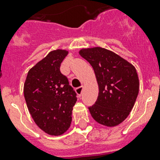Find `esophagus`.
I'll list each match as a JSON object with an SVG mask.
<instances>
[{
	"label": "esophagus",
	"instance_id": "obj_1",
	"mask_svg": "<svg viewBox=\"0 0 160 160\" xmlns=\"http://www.w3.org/2000/svg\"><path fill=\"white\" fill-rule=\"evenodd\" d=\"M83 89H84V87H83V86H80V87H78L75 89V92L77 93V95H79V96H80V95H81V94H82Z\"/></svg>",
	"mask_w": 160,
	"mask_h": 160
}]
</instances>
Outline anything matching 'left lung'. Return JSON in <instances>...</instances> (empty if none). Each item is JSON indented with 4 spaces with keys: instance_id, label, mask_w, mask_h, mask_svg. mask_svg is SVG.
<instances>
[{
    "instance_id": "left-lung-1",
    "label": "left lung",
    "mask_w": 160,
    "mask_h": 160,
    "mask_svg": "<svg viewBox=\"0 0 160 160\" xmlns=\"http://www.w3.org/2000/svg\"><path fill=\"white\" fill-rule=\"evenodd\" d=\"M90 63L99 85L95 105L89 107L95 121L114 127L124 121L139 94L136 69L121 56L102 47L81 49L79 52Z\"/></svg>"
}]
</instances>
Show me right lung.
I'll use <instances>...</instances> for the list:
<instances>
[{
  "label": "right lung",
  "instance_id": "add662e5",
  "mask_svg": "<svg viewBox=\"0 0 160 160\" xmlns=\"http://www.w3.org/2000/svg\"><path fill=\"white\" fill-rule=\"evenodd\" d=\"M68 51L55 50L30 69L24 84V96L37 126L50 135H61L72 120L76 93L60 73Z\"/></svg>",
  "mask_w": 160,
  "mask_h": 160
}]
</instances>
